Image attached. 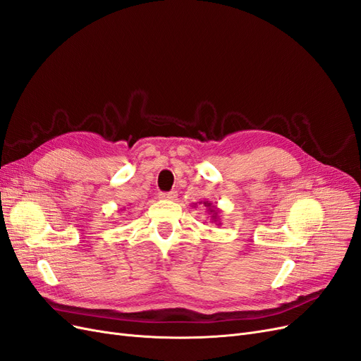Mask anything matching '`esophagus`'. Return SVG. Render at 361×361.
<instances>
[{
	"mask_svg": "<svg viewBox=\"0 0 361 361\" xmlns=\"http://www.w3.org/2000/svg\"><path fill=\"white\" fill-rule=\"evenodd\" d=\"M159 197L162 200H176L178 199V192L176 191H170V192H161Z\"/></svg>",
	"mask_w": 361,
	"mask_h": 361,
	"instance_id": "1",
	"label": "esophagus"
}]
</instances>
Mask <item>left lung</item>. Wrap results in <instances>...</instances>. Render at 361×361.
Wrapping results in <instances>:
<instances>
[{
    "mask_svg": "<svg viewBox=\"0 0 361 361\" xmlns=\"http://www.w3.org/2000/svg\"><path fill=\"white\" fill-rule=\"evenodd\" d=\"M200 203H203V206L206 207L207 214L211 215V223H215V224L220 226V224H221V223H220V209H218V207H216L215 204H212L211 202H207V200L200 202Z\"/></svg>",
    "mask_w": 361,
    "mask_h": 361,
    "instance_id": "8db88e82",
    "label": "left lung"
}]
</instances>
